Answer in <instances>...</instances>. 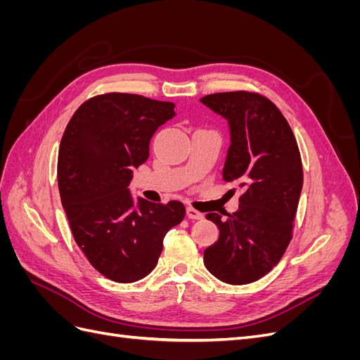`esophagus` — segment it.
Segmentation results:
<instances>
[{
    "mask_svg": "<svg viewBox=\"0 0 360 360\" xmlns=\"http://www.w3.org/2000/svg\"><path fill=\"white\" fill-rule=\"evenodd\" d=\"M186 214H188L189 219H202V217H204V214L201 212H198V210H195L193 207H188Z\"/></svg>",
    "mask_w": 360,
    "mask_h": 360,
    "instance_id": "esophagus-1",
    "label": "esophagus"
}]
</instances>
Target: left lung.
Returning <instances> with one entry per match:
<instances>
[{
    "label": "left lung",
    "mask_w": 360,
    "mask_h": 360,
    "mask_svg": "<svg viewBox=\"0 0 360 360\" xmlns=\"http://www.w3.org/2000/svg\"><path fill=\"white\" fill-rule=\"evenodd\" d=\"M201 102L228 120L231 146L222 177L243 189L238 210L226 219L205 214L219 238L204 250V264L226 284H250L279 263L292 238L303 184L297 141L278 106L258 93H214Z\"/></svg>",
    "instance_id": "left-lung-1"
}]
</instances>
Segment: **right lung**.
Wrapping results in <instances>:
<instances>
[{"instance_id":"right-lung-1","label":"right lung","mask_w":360,"mask_h":360,"mask_svg":"<svg viewBox=\"0 0 360 360\" xmlns=\"http://www.w3.org/2000/svg\"><path fill=\"white\" fill-rule=\"evenodd\" d=\"M174 103L129 93L85 101L64 130L58 189L76 245L105 278L129 284L158 264L163 237L186 209L138 200L129 191L132 168L148 159L150 139L176 112Z\"/></svg>"}]
</instances>
